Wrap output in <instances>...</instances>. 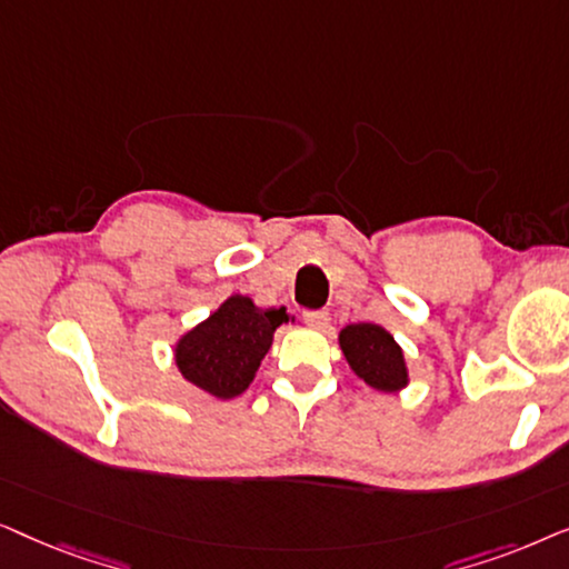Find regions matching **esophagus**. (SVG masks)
<instances>
[{
	"label": "esophagus",
	"instance_id": "obj_1",
	"mask_svg": "<svg viewBox=\"0 0 569 569\" xmlns=\"http://www.w3.org/2000/svg\"><path fill=\"white\" fill-rule=\"evenodd\" d=\"M302 321H306L310 329H326L331 321V316L329 310H306V313H302Z\"/></svg>",
	"mask_w": 569,
	"mask_h": 569
}]
</instances>
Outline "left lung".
I'll use <instances>...</instances> for the list:
<instances>
[{"label": "left lung", "instance_id": "1", "mask_svg": "<svg viewBox=\"0 0 569 569\" xmlns=\"http://www.w3.org/2000/svg\"><path fill=\"white\" fill-rule=\"evenodd\" d=\"M341 352L365 383L378 391H399L407 386V362L401 347L378 323H352L339 333Z\"/></svg>", "mask_w": 569, "mask_h": 569}]
</instances>
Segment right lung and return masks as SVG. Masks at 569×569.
Returning <instances> with one entry per match:
<instances>
[{"label":"right lung","instance_id":"right-lung-1","mask_svg":"<svg viewBox=\"0 0 569 569\" xmlns=\"http://www.w3.org/2000/svg\"><path fill=\"white\" fill-rule=\"evenodd\" d=\"M284 308H256L251 298L232 295L176 347V365L186 380L217 399L240 396L269 352Z\"/></svg>","mask_w":569,"mask_h":569}]
</instances>
